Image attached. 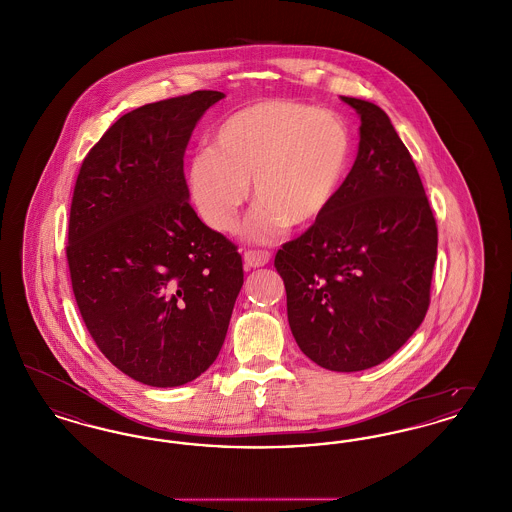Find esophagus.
<instances>
[{
  "label": "esophagus",
  "instance_id": "esophagus-1",
  "mask_svg": "<svg viewBox=\"0 0 512 512\" xmlns=\"http://www.w3.org/2000/svg\"><path fill=\"white\" fill-rule=\"evenodd\" d=\"M245 265L249 268L265 267L270 261V251L265 249H247L244 253Z\"/></svg>",
  "mask_w": 512,
  "mask_h": 512
}]
</instances>
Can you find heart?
I'll return each mask as SVG.
<instances>
[{
	"mask_svg": "<svg viewBox=\"0 0 512 512\" xmlns=\"http://www.w3.org/2000/svg\"><path fill=\"white\" fill-rule=\"evenodd\" d=\"M353 134L340 115L292 99H263L230 113L195 153L188 188L207 226L232 232L249 199V236L270 242L290 224L309 228L336 203L353 165Z\"/></svg>",
	"mask_w": 512,
	"mask_h": 512,
	"instance_id": "obj_1",
	"label": "heart"
}]
</instances>
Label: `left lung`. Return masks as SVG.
<instances>
[{
	"label": "left lung",
	"mask_w": 512,
	"mask_h": 512,
	"mask_svg": "<svg viewBox=\"0 0 512 512\" xmlns=\"http://www.w3.org/2000/svg\"><path fill=\"white\" fill-rule=\"evenodd\" d=\"M361 117L353 169L328 215L274 257L299 349L318 366L384 363L430 307L438 224L409 149L374 103L341 98Z\"/></svg>",
	"instance_id": "1"
}]
</instances>
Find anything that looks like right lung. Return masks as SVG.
<instances>
[{"instance_id":"obj_1","label":"right lung","mask_w":512,"mask_h":512,"mask_svg":"<svg viewBox=\"0 0 512 512\" xmlns=\"http://www.w3.org/2000/svg\"><path fill=\"white\" fill-rule=\"evenodd\" d=\"M224 98L199 90L122 115L88 151L74 184L67 261L99 351L153 388L215 363L244 284L238 245L190 205L184 151Z\"/></svg>"}]
</instances>
